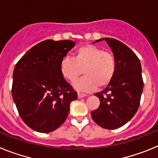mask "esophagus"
I'll return each instance as SVG.
<instances>
[{
  "label": "esophagus",
  "instance_id": "34e87169",
  "mask_svg": "<svg viewBox=\"0 0 158 158\" xmlns=\"http://www.w3.org/2000/svg\"><path fill=\"white\" fill-rule=\"evenodd\" d=\"M86 96H87V95L85 94V93H78V94H77V96L79 99L83 98V97H85Z\"/></svg>",
  "mask_w": 158,
  "mask_h": 158
}]
</instances>
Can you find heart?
<instances>
[{"mask_svg": "<svg viewBox=\"0 0 158 158\" xmlns=\"http://www.w3.org/2000/svg\"><path fill=\"white\" fill-rule=\"evenodd\" d=\"M116 69V59L113 54L93 45L82 46L77 49L73 58L65 57L60 62V72L69 82H74L83 70L85 76L73 84L76 90L83 93L109 85Z\"/></svg>", "mask_w": 158, "mask_h": 158, "instance_id": "b5f03b06", "label": "heart"}]
</instances>
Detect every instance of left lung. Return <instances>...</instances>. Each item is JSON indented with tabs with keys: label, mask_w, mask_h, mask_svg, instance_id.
<instances>
[{
	"label": "left lung",
	"mask_w": 158,
	"mask_h": 158,
	"mask_svg": "<svg viewBox=\"0 0 158 158\" xmlns=\"http://www.w3.org/2000/svg\"><path fill=\"white\" fill-rule=\"evenodd\" d=\"M116 59L117 69L111 83L100 93V106L91 112L96 124L105 129L120 127L133 118L139 109L143 90L140 61L132 50L115 39L104 38Z\"/></svg>",
	"instance_id": "left-lung-1"
}]
</instances>
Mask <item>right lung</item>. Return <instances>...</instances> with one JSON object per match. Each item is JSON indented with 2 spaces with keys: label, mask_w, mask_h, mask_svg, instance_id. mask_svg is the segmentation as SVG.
Segmentation results:
<instances>
[{
  "label": "right lung",
  "mask_w": 158,
  "mask_h": 158,
  "mask_svg": "<svg viewBox=\"0 0 158 158\" xmlns=\"http://www.w3.org/2000/svg\"><path fill=\"white\" fill-rule=\"evenodd\" d=\"M71 40H47L19 60L13 71L12 95L19 116L30 128L49 133L65 121L77 94L60 72V62L74 47Z\"/></svg>",
  "instance_id": "add662e5"
}]
</instances>
